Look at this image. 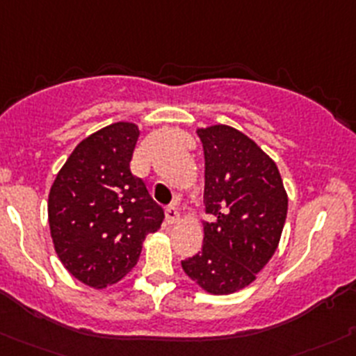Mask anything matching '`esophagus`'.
Listing matches in <instances>:
<instances>
[{
	"mask_svg": "<svg viewBox=\"0 0 356 356\" xmlns=\"http://www.w3.org/2000/svg\"><path fill=\"white\" fill-rule=\"evenodd\" d=\"M165 216H167V223L168 225H174L179 221V209L177 207H168L167 211H165Z\"/></svg>",
	"mask_w": 356,
	"mask_h": 356,
	"instance_id": "1",
	"label": "esophagus"
}]
</instances>
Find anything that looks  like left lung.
Here are the masks:
<instances>
[{
  "label": "left lung",
  "mask_w": 356,
  "mask_h": 356,
  "mask_svg": "<svg viewBox=\"0 0 356 356\" xmlns=\"http://www.w3.org/2000/svg\"><path fill=\"white\" fill-rule=\"evenodd\" d=\"M205 156L200 253L181 261L202 290L228 295L249 286L277 249L288 195L274 159L227 124L198 128Z\"/></svg>",
  "instance_id": "1"
}]
</instances>
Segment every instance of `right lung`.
Segmentation results:
<instances>
[{
	"label": "right lung",
	"instance_id": "add662e5",
	"mask_svg": "<svg viewBox=\"0 0 356 356\" xmlns=\"http://www.w3.org/2000/svg\"><path fill=\"white\" fill-rule=\"evenodd\" d=\"M140 129L114 122L73 149L49 193V227L66 270L91 288L121 281L147 234L165 218L144 181L131 174Z\"/></svg>",
	"mask_w": 356,
	"mask_h": 356
}]
</instances>
